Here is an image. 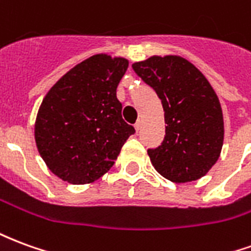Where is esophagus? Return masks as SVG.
<instances>
[{"mask_svg":"<svg viewBox=\"0 0 251 251\" xmlns=\"http://www.w3.org/2000/svg\"><path fill=\"white\" fill-rule=\"evenodd\" d=\"M140 127H141V122L138 121V122H137L136 125H134V129H136V130L138 131V130H140Z\"/></svg>","mask_w":251,"mask_h":251,"instance_id":"esophagus-1","label":"esophagus"}]
</instances>
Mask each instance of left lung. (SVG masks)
<instances>
[{"instance_id": "left-lung-1", "label": "left lung", "mask_w": 251, "mask_h": 251, "mask_svg": "<svg viewBox=\"0 0 251 251\" xmlns=\"http://www.w3.org/2000/svg\"><path fill=\"white\" fill-rule=\"evenodd\" d=\"M133 70L163 103L165 137L148 151L154 169L176 184L203 177L221 156L225 136L221 102L210 82L176 55H154Z\"/></svg>"}]
</instances>
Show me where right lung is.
<instances>
[{
	"label": "right lung",
	"mask_w": 251,
	"mask_h": 251,
	"mask_svg": "<svg viewBox=\"0 0 251 251\" xmlns=\"http://www.w3.org/2000/svg\"><path fill=\"white\" fill-rule=\"evenodd\" d=\"M129 60L98 53L71 68L43 99L35 141L48 169L70 184H90L114 165L134 127L122 120L118 83Z\"/></svg>",
	"instance_id": "obj_1"
}]
</instances>
